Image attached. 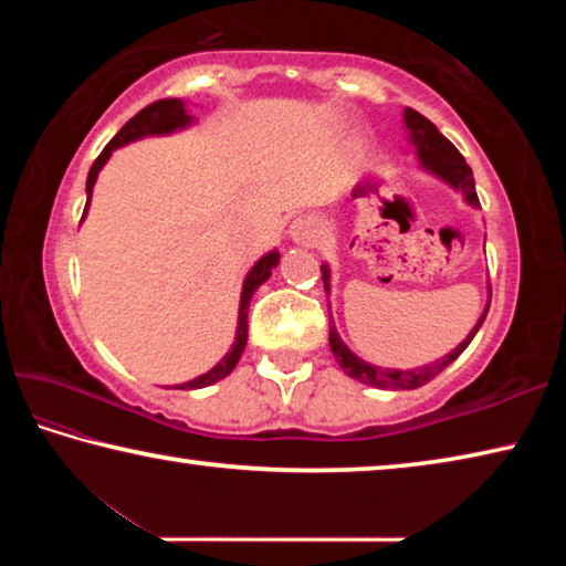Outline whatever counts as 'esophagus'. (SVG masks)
I'll use <instances>...</instances> for the list:
<instances>
[{
	"instance_id": "esophagus-1",
	"label": "esophagus",
	"mask_w": 566,
	"mask_h": 566,
	"mask_svg": "<svg viewBox=\"0 0 566 566\" xmlns=\"http://www.w3.org/2000/svg\"><path fill=\"white\" fill-rule=\"evenodd\" d=\"M290 234H292V239H296V242H302L306 247L317 244V239H319L317 219H312V217L296 219V222L290 227Z\"/></svg>"
}]
</instances>
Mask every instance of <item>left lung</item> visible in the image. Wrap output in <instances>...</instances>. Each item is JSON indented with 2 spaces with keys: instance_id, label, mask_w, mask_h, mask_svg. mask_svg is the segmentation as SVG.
Wrapping results in <instances>:
<instances>
[{
  "instance_id": "1",
  "label": "left lung",
  "mask_w": 566,
  "mask_h": 566,
  "mask_svg": "<svg viewBox=\"0 0 566 566\" xmlns=\"http://www.w3.org/2000/svg\"><path fill=\"white\" fill-rule=\"evenodd\" d=\"M405 124L409 129L411 145L417 147L421 169L432 171L434 177L444 179L449 187L462 191L469 205L479 207L472 169H469L464 157L459 155V149L452 145V142H449L444 134L439 132L427 117H421L419 112L409 109V107L405 109ZM322 280H324V290L329 292V266L327 264L322 266ZM490 302H486L484 314L479 317V322L474 324L472 332L467 334L464 342L459 344L457 349L444 354V357L437 359L434 364H427V367H419V369H381V367H375V364L359 359L357 354H354L347 347V344L339 339L337 327H334L332 317H329V347H332L334 359H337V364L344 369V375H349L352 379L361 381V385H369V387H377V389H417L421 385H427V381L432 377H437L439 371L447 369L449 364H452L459 357V354H462L469 347V342L474 339V334L479 332V327H482L486 312H490Z\"/></svg>"
}]
</instances>
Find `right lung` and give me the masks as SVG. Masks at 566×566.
<instances>
[{"instance_id":"obj_1","label":"right lung","mask_w":566,"mask_h":566,"mask_svg":"<svg viewBox=\"0 0 566 566\" xmlns=\"http://www.w3.org/2000/svg\"><path fill=\"white\" fill-rule=\"evenodd\" d=\"M187 124H191V117L187 114V107L185 102L181 99H159V102H151L149 107H145L142 112L134 114V117L124 124V127L114 134L112 142L107 147L102 149V155L94 159V165L90 169L87 175V207H84V214H87L90 209V199H92V189H94V181H97V175L99 169L107 165V159L112 157V151L117 147H124L129 145V142L134 139H142V137H151V134H171L177 129H185ZM82 214V219H84ZM280 264V252L276 249H272V252H266L260 262H256L252 270H249L247 280H244V286H242V300H239V319H237V334H234V344L232 349H229L222 361L217 364V367H212L207 371V375L191 379V381H185V385H179L177 389H202V387H209L214 385V381L224 379L229 371H232L237 367L239 357H242V352L247 347V312H249V302H252V294L260 290V286L270 280L272 276V270L274 266Z\"/></svg>"}]
</instances>
